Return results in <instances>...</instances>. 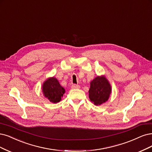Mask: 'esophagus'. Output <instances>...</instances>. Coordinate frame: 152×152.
Masks as SVG:
<instances>
[{
  "instance_id": "34e87169",
  "label": "esophagus",
  "mask_w": 152,
  "mask_h": 152,
  "mask_svg": "<svg viewBox=\"0 0 152 152\" xmlns=\"http://www.w3.org/2000/svg\"><path fill=\"white\" fill-rule=\"evenodd\" d=\"M72 88H80V86L78 85H76V84H74L72 86Z\"/></svg>"
}]
</instances>
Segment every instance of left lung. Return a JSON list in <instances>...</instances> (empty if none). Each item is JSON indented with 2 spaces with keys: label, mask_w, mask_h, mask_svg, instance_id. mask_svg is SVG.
Masks as SVG:
<instances>
[{
  "label": "left lung",
  "mask_w": 152,
  "mask_h": 152,
  "mask_svg": "<svg viewBox=\"0 0 152 152\" xmlns=\"http://www.w3.org/2000/svg\"><path fill=\"white\" fill-rule=\"evenodd\" d=\"M111 93V87L105 76H97L91 82L88 97L95 105L106 102Z\"/></svg>",
  "instance_id": "8db88e82"
}]
</instances>
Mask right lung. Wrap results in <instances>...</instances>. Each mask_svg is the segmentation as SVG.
Segmentation results:
<instances>
[{"instance_id":"1","label":"right lung","mask_w":152,"mask_h":152,"mask_svg":"<svg viewBox=\"0 0 152 152\" xmlns=\"http://www.w3.org/2000/svg\"><path fill=\"white\" fill-rule=\"evenodd\" d=\"M43 92L44 96L53 103L60 101L61 97L65 92V88L61 87L56 78H48L43 84Z\"/></svg>"}]
</instances>
